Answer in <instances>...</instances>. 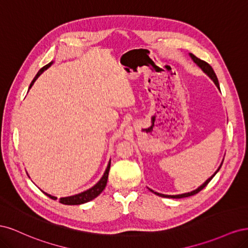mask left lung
Segmentation results:
<instances>
[{
	"mask_svg": "<svg viewBox=\"0 0 248 248\" xmlns=\"http://www.w3.org/2000/svg\"><path fill=\"white\" fill-rule=\"evenodd\" d=\"M189 56L191 57V59L193 60V62L196 63L200 68L204 71L207 76L211 78L213 81H214V84L216 85V87L219 89V84H218V79H217V77H216V74H215V72H214V70H213V68L211 66H210L207 62H205V61H202V60H201V59H199V58H197L196 56L194 55H192V54H189ZM220 90V89H219ZM222 164V163H221ZM221 164L219 166V168L217 169V170L214 172V174L210 177L208 180H206V182L204 183V184H202L200 187H198V188L196 189V190H192V191H190V192H187V193H183V194H177V196H167V194H162V193H158V192H155V191H153L152 189H150L151 190L152 192H154L155 194H157V196H159V197H162V198H170V199H181V198H187V197H190V196H193V194H196V193H198V192H200L202 188H205V187L207 186V184L211 181L212 180V178L216 175V172L218 171L219 170H220V168H221Z\"/></svg>",
	"mask_w": 248,
	"mask_h": 248,
	"instance_id": "left-lung-1",
	"label": "left lung"
}]
</instances>
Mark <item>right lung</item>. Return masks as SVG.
<instances>
[{"instance_id": "1", "label": "right lung", "mask_w": 248, "mask_h": 248, "mask_svg": "<svg viewBox=\"0 0 248 248\" xmlns=\"http://www.w3.org/2000/svg\"><path fill=\"white\" fill-rule=\"evenodd\" d=\"M52 63H54V62L51 61V62L48 63L47 65L42 67V68L38 71V73L36 74V77L34 78V79L32 80L31 85H30V87H29V90L32 88V86L34 85L35 80L40 77V74H41L44 70H46ZM109 169H110V160H109V162H108V168H107L106 171H104V174H103L102 178H101V179L99 180V181L97 182L93 187H91V188H90V189H88V190H86V191H84V192H80V193H78V194H74V196H71V197L61 198V199L59 200V202H61V204H64V205H80V204H85V202H90V201L94 200L95 198H97V197L99 196V194L103 191L104 188H106L107 182H108V178ZM44 194H46V196H47L48 198H50L51 200H57L56 197H52V196H50V194H48V193L44 192Z\"/></svg>"}]
</instances>
